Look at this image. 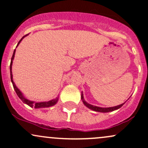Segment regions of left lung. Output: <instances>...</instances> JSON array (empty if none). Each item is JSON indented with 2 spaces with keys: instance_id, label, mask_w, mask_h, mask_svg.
<instances>
[{
  "instance_id": "obj_1",
  "label": "left lung",
  "mask_w": 148,
  "mask_h": 148,
  "mask_svg": "<svg viewBox=\"0 0 148 148\" xmlns=\"http://www.w3.org/2000/svg\"><path fill=\"white\" fill-rule=\"evenodd\" d=\"M82 100L83 103H84V105L86 106V107H87L88 108H89L90 109H91V110H93L95 111V112H103V113H105V112H113V111L114 110H116V109L121 108L122 106L124 105V103L123 104H121V105H118V106H116V107H107V108H103V107H96V106H93V105H90V104H88L86 102L85 100H84V97H83V94L82 93Z\"/></svg>"
}]
</instances>
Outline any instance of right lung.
<instances>
[{
    "mask_svg": "<svg viewBox=\"0 0 148 148\" xmlns=\"http://www.w3.org/2000/svg\"><path fill=\"white\" fill-rule=\"evenodd\" d=\"M27 34H26L24 36H23L21 38V39L20 40V41H18V44H17V46H18V45L20 43L21 41H22V39H23L25 36H27ZM16 46V47H17ZM15 52H16V49L14 50V53H13V55H12V59H11V63H10V77H11V81H12V84H13V87L14 88L16 93L17 95L18 96V98L21 99V100H22L23 102H24V103L26 104V105H27L28 106H29L30 107H34V108H44V107H52V106L55 105V104L57 103V101H58V98H56L55 99H53V100H50V101H48V102H34V101H30V100H27V99H26L25 97L23 96V95L22 94V93L21 92L20 90L18 89V88L16 86V85L14 84V82L13 81V77H12V62H13V60H14V55H15Z\"/></svg>",
    "mask_w": 148,
    "mask_h": 148,
    "instance_id": "add662e5",
    "label": "right lung"
}]
</instances>
